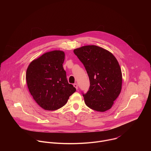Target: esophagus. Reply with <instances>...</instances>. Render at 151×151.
Listing matches in <instances>:
<instances>
[{"label": "esophagus", "mask_w": 151, "mask_h": 151, "mask_svg": "<svg viewBox=\"0 0 151 151\" xmlns=\"http://www.w3.org/2000/svg\"><path fill=\"white\" fill-rule=\"evenodd\" d=\"M73 86H74V87H75L76 90H78V84H77L76 83H75L73 84Z\"/></svg>", "instance_id": "esophagus-1"}]
</instances>
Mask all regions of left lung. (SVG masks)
Wrapping results in <instances>:
<instances>
[{"instance_id":"8db88e82","label":"left lung","mask_w":151,"mask_h":151,"mask_svg":"<svg viewBox=\"0 0 151 151\" xmlns=\"http://www.w3.org/2000/svg\"><path fill=\"white\" fill-rule=\"evenodd\" d=\"M87 71L90 86L83 94L85 103L91 109H110L122 88V72L115 56L96 45H87L73 51Z\"/></svg>"}]
</instances>
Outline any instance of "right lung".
Returning <instances> with one entry per match:
<instances>
[{"mask_svg":"<svg viewBox=\"0 0 151 151\" xmlns=\"http://www.w3.org/2000/svg\"><path fill=\"white\" fill-rule=\"evenodd\" d=\"M64 57L62 51L48 52L32 61L27 69L29 90L35 101L45 110L61 108L76 91L68 83L63 69Z\"/></svg>","mask_w":151,"mask_h":151,"instance_id":"right-lung-1","label":"right lung"}]
</instances>
